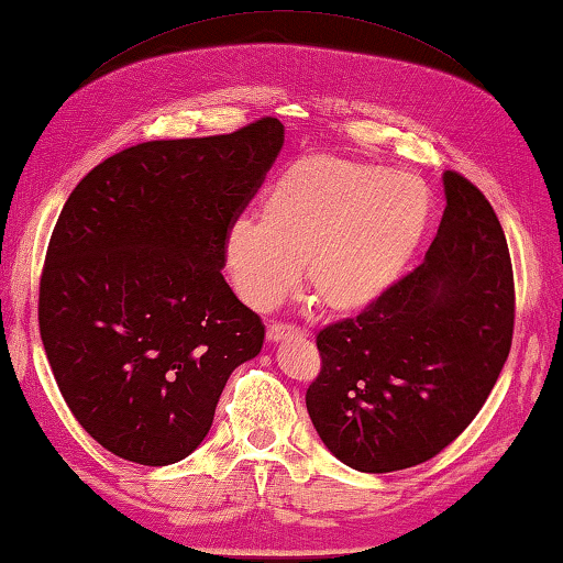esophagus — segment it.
<instances>
[{
    "label": "esophagus",
    "instance_id": "1",
    "mask_svg": "<svg viewBox=\"0 0 563 563\" xmlns=\"http://www.w3.org/2000/svg\"><path fill=\"white\" fill-rule=\"evenodd\" d=\"M294 336H301V333L294 329V327H284V323H272L269 329H266V339L272 343H279V341H287Z\"/></svg>",
    "mask_w": 563,
    "mask_h": 563
}]
</instances>
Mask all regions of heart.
Wrapping results in <instances>:
<instances>
[{
  "label": "heart",
  "mask_w": 563,
  "mask_h": 563,
  "mask_svg": "<svg viewBox=\"0 0 563 563\" xmlns=\"http://www.w3.org/2000/svg\"><path fill=\"white\" fill-rule=\"evenodd\" d=\"M264 220L242 214L224 234L232 287L272 311L301 279L333 313L371 309L416 260L432 222L430 187L412 173L331 153L291 161L264 195Z\"/></svg>",
  "instance_id": "1"
}]
</instances>
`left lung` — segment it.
<instances>
[{"label": "left lung", "mask_w": 563, "mask_h": 563, "mask_svg": "<svg viewBox=\"0 0 563 563\" xmlns=\"http://www.w3.org/2000/svg\"><path fill=\"white\" fill-rule=\"evenodd\" d=\"M448 207L418 269L319 331L307 410L358 472L420 465L465 430L495 388L515 331V276L495 210L467 177L442 175Z\"/></svg>", "instance_id": "obj_1"}]
</instances>
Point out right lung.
Segmentation results:
<instances>
[{
  "label": "right lung",
  "mask_w": 563,
  "mask_h": 563,
  "mask_svg": "<svg viewBox=\"0 0 563 563\" xmlns=\"http://www.w3.org/2000/svg\"><path fill=\"white\" fill-rule=\"evenodd\" d=\"M282 145L276 118L141 143L68 195L38 284V331L66 406L113 455L185 460L227 378L262 351V319L220 269L227 227Z\"/></svg>",
  "instance_id": "1"
}]
</instances>
